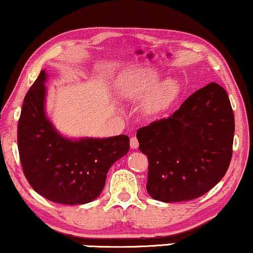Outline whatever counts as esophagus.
<instances>
[{
    "instance_id": "1",
    "label": "esophagus",
    "mask_w": 253,
    "mask_h": 253,
    "mask_svg": "<svg viewBox=\"0 0 253 253\" xmlns=\"http://www.w3.org/2000/svg\"><path fill=\"white\" fill-rule=\"evenodd\" d=\"M130 147H132L133 150H136V148L139 147V141L135 136H132V138H130Z\"/></svg>"
}]
</instances>
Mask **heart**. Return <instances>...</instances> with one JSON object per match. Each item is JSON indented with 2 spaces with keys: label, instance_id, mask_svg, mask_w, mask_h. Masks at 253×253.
Masks as SVG:
<instances>
[{
  "label": "heart",
  "instance_id": "heart-1",
  "mask_svg": "<svg viewBox=\"0 0 253 253\" xmlns=\"http://www.w3.org/2000/svg\"><path fill=\"white\" fill-rule=\"evenodd\" d=\"M160 81V74L153 69H141L129 75L119 84V92L129 100L145 97L142 109L156 115L166 111L178 95V84L172 79Z\"/></svg>",
  "mask_w": 253,
  "mask_h": 253
}]
</instances>
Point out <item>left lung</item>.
<instances>
[{
    "instance_id": "obj_1",
    "label": "left lung",
    "mask_w": 253,
    "mask_h": 253,
    "mask_svg": "<svg viewBox=\"0 0 253 253\" xmlns=\"http://www.w3.org/2000/svg\"><path fill=\"white\" fill-rule=\"evenodd\" d=\"M233 135L229 95L215 82L188 96L171 117L139 128V150L148 159V194L176 203L209 192L229 169Z\"/></svg>"
}]
</instances>
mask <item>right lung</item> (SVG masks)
Here are the masks:
<instances>
[{
	"mask_svg": "<svg viewBox=\"0 0 253 253\" xmlns=\"http://www.w3.org/2000/svg\"><path fill=\"white\" fill-rule=\"evenodd\" d=\"M47 74L41 71L23 100L17 146L24 176L35 192L63 205L87 204L105 187L108 169L129 150L128 136L63 138L44 112Z\"/></svg>",
	"mask_w": 253,
	"mask_h": 253,
	"instance_id": "add662e5",
	"label": "right lung"
}]
</instances>
